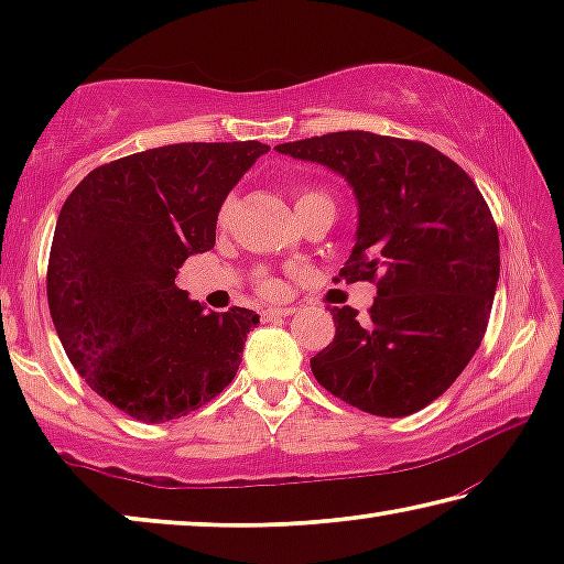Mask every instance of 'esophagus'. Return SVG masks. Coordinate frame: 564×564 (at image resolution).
Masks as SVG:
<instances>
[{
  "mask_svg": "<svg viewBox=\"0 0 564 564\" xmlns=\"http://www.w3.org/2000/svg\"><path fill=\"white\" fill-rule=\"evenodd\" d=\"M291 313H295V308H265L263 311V321L269 323V321H281V318H285V316H291Z\"/></svg>",
  "mask_w": 564,
  "mask_h": 564,
  "instance_id": "esophagus-1",
  "label": "esophagus"
}]
</instances>
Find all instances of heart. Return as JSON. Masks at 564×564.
I'll return each mask as SVG.
<instances>
[{
  "label": "heart",
  "instance_id": "1",
  "mask_svg": "<svg viewBox=\"0 0 564 564\" xmlns=\"http://www.w3.org/2000/svg\"><path fill=\"white\" fill-rule=\"evenodd\" d=\"M313 202H333V198H330L328 191H321V188H301V191H299V202H295V206L313 204ZM234 206H236L234 196L226 198L224 206H221V212H218V221L226 224L228 218H231V214H234ZM261 291H263L265 295H279V293H281V283L275 281V279H261Z\"/></svg>",
  "mask_w": 564,
  "mask_h": 564
}]
</instances>
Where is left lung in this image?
Wrapping results in <instances>:
<instances>
[{
	"label": "left lung",
	"mask_w": 564,
	"mask_h": 564,
	"mask_svg": "<svg viewBox=\"0 0 564 564\" xmlns=\"http://www.w3.org/2000/svg\"><path fill=\"white\" fill-rule=\"evenodd\" d=\"M279 154L348 181L356 246L340 275L376 281L366 321L333 308L336 338L311 358L318 383L380 417L417 413L443 395L480 348L500 279V238L473 178L423 141L336 131Z\"/></svg>",
	"instance_id": "1"
}]
</instances>
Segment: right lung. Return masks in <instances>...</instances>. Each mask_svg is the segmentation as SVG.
<instances>
[{
  "mask_svg": "<svg viewBox=\"0 0 564 564\" xmlns=\"http://www.w3.org/2000/svg\"><path fill=\"white\" fill-rule=\"evenodd\" d=\"M271 147L171 144L94 169L56 218L46 299L72 366L141 423H166L231 383L259 313L204 311L176 285L216 243L218 212Z\"/></svg>",
  "mask_w": 564,
  "mask_h": 564,
  "instance_id": "right-lung-1",
  "label": "right lung"
}]
</instances>
